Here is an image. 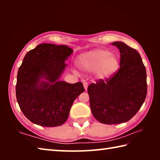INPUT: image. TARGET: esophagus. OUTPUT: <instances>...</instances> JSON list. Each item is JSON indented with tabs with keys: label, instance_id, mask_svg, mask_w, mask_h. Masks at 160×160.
I'll use <instances>...</instances> for the list:
<instances>
[{
	"label": "esophagus",
	"instance_id": "obj_1",
	"mask_svg": "<svg viewBox=\"0 0 160 160\" xmlns=\"http://www.w3.org/2000/svg\"><path fill=\"white\" fill-rule=\"evenodd\" d=\"M83 86H84V88H85V91L88 90V83L85 82H83Z\"/></svg>",
	"mask_w": 160,
	"mask_h": 160
}]
</instances>
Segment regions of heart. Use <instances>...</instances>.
<instances>
[{
  "label": "heart",
  "mask_w": 160,
  "mask_h": 160,
  "mask_svg": "<svg viewBox=\"0 0 160 160\" xmlns=\"http://www.w3.org/2000/svg\"><path fill=\"white\" fill-rule=\"evenodd\" d=\"M77 66L84 71H96L99 78H107L118 71L120 62L118 57L109 51L96 49L78 56Z\"/></svg>",
  "instance_id": "1"
}]
</instances>
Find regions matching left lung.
Instances as JSON below:
<instances>
[{
  "label": "left lung",
  "mask_w": 160,
  "mask_h": 160,
  "mask_svg": "<svg viewBox=\"0 0 160 160\" xmlns=\"http://www.w3.org/2000/svg\"><path fill=\"white\" fill-rule=\"evenodd\" d=\"M121 53L120 68L109 80L88 86L92 113L100 123L127 122L138 112L147 94V74L138 51L121 42H113Z\"/></svg>",
  "instance_id": "obj_1"
}]
</instances>
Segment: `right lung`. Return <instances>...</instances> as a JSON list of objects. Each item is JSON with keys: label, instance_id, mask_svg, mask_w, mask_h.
<instances>
[{"label": "right lung", "instance_id": "1", "mask_svg": "<svg viewBox=\"0 0 160 160\" xmlns=\"http://www.w3.org/2000/svg\"><path fill=\"white\" fill-rule=\"evenodd\" d=\"M73 50L66 45L41 44L29 51L19 68L16 97L29 121L45 127L61 126L75 99L83 92L82 83L60 80Z\"/></svg>", "mask_w": 160, "mask_h": 160}]
</instances>
